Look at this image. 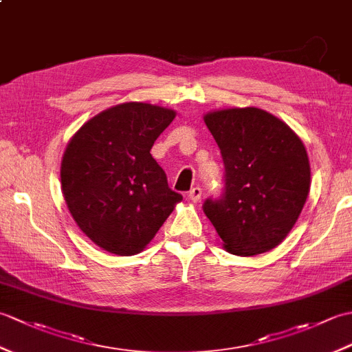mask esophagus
Wrapping results in <instances>:
<instances>
[{
	"mask_svg": "<svg viewBox=\"0 0 352 352\" xmlns=\"http://www.w3.org/2000/svg\"><path fill=\"white\" fill-rule=\"evenodd\" d=\"M201 195H203V189L201 188H193L189 192V198L193 201V203H198V201L201 199Z\"/></svg>",
	"mask_w": 352,
	"mask_h": 352,
	"instance_id": "obj_1",
	"label": "esophagus"
}]
</instances>
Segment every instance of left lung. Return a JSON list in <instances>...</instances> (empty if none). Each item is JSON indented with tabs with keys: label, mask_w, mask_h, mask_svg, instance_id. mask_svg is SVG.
Instances as JSON below:
<instances>
[{
	"label": "left lung",
	"mask_w": 352,
	"mask_h": 352,
	"mask_svg": "<svg viewBox=\"0 0 352 352\" xmlns=\"http://www.w3.org/2000/svg\"><path fill=\"white\" fill-rule=\"evenodd\" d=\"M221 149L223 190L203 210L237 256H256L283 242L310 190V164L300 138L256 107L226 109L204 116Z\"/></svg>",
	"instance_id": "obj_1"
}]
</instances>
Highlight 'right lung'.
Here are the masks:
<instances>
[{
	"label": "right lung",
	"instance_id": "1",
	"mask_svg": "<svg viewBox=\"0 0 352 352\" xmlns=\"http://www.w3.org/2000/svg\"><path fill=\"white\" fill-rule=\"evenodd\" d=\"M175 111L124 102L77 131L62 160V190L74 221L100 248L133 256L182 201L151 148Z\"/></svg>",
	"mask_w": 352,
	"mask_h": 352
}]
</instances>
